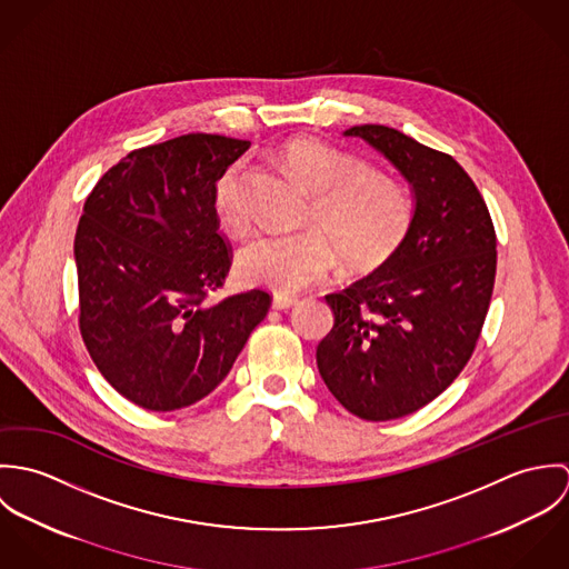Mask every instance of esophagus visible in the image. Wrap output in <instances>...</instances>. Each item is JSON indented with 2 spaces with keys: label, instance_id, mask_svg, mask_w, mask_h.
<instances>
[{
  "label": "esophagus",
  "instance_id": "obj_1",
  "mask_svg": "<svg viewBox=\"0 0 569 569\" xmlns=\"http://www.w3.org/2000/svg\"><path fill=\"white\" fill-rule=\"evenodd\" d=\"M296 305H298V298H296V296H284V293H276V296H273V309L284 311V309H291V307H296Z\"/></svg>",
  "mask_w": 569,
  "mask_h": 569
}]
</instances>
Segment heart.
I'll use <instances>...</instances> for the list:
<instances>
[{"instance_id":"b5f03b06","label":"heart","mask_w":569,"mask_h":569,"mask_svg":"<svg viewBox=\"0 0 569 569\" xmlns=\"http://www.w3.org/2000/svg\"><path fill=\"white\" fill-rule=\"evenodd\" d=\"M282 158L316 192L309 217L325 230L271 232L253 239L239 253L243 280L276 293H298L332 269L335 247L348 264L375 267L403 241L413 208L397 179L366 168L313 136L289 140ZM247 177L249 163L239 158L219 174L212 190L214 212L234 232H244L251 223Z\"/></svg>"}]
</instances>
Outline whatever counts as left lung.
<instances>
[{
    "label": "left lung",
    "instance_id": "obj_1",
    "mask_svg": "<svg viewBox=\"0 0 569 569\" xmlns=\"http://www.w3.org/2000/svg\"><path fill=\"white\" fill-rule=\"evenodd\" d=\"M379 149L413 188L406 239L368 276L326 296L318 346L326 388L363 420H395L442 395L471 359L497 269L487 201L451 156L383 124L346 131Z\"/></svg>",
    "mask_w": 569,
    "mask_h": 569
}]
</instances>
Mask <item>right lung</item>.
I'll return each mask as SVG.
<instances>
[{
	"label": "right lung",
	"mask_w": 569,
	"mask_h": 569,
	"mask_svg": "<svg viewBox=\"0 0 569 569\" xmlns=\"http://www.w3.org/2000/svg\"><path fill=\"white\" fill-rule=\"evenodd\" d=\"M247 140L188 133L131 151L84 199L79 328L116 392L151 411L208 397L271 307L267 289L210 302L232 267L212 190Z\"/></svg>",
	"instance_id": "obj_1"
}]
</instances>
